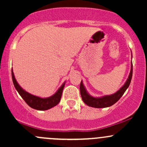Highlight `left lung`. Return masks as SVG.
<instances>
[{
	"label": "left lung",
	"instance_id": "8db88e82",
	"mask_svg": "<svg viewBox=\"0 0 147 147\" xmlns=\"http://www.w3.org/2000/svg\"><path fill=\"white\" fill-rule=\"evenodd\" d=\"M131 58H132V52H131ZM133 75V63L131 61V70L128 79H126V82L124 85L122 86L118 90L117 92L112 95H104L102 97H93L88 93L85 86L84 85L83 82H81L80 84V93L82 96V100L86 105L90 107L97 108V109H100V108H106L109 107L113 105L116 102L121 98V97L124 95L126 89L128 88L131 83V79H132Z\"/></svg>",
	"mask_w": 147,
	"mask_h": 147
}]
</instances>
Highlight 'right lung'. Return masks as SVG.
Here are the masks:
<instances>
[{"instance_id": "1", "label": "right lung", "mask_w": 147, "mask_h": 147, "mask_svg": "<svg viewBox=\"0 0 147 147\" xmlns=\"http://www.w3.org/2000/svg\"><path fill=\"white\" fill-rule=\"evenodd\" d=\"M11 77H12L13 84H14L15 88L18 91L22 98L24 99V101L28 104V106L38 111H46L57 106L59 103L61 98L63 89L65 86V82H66L65 81L54 95L48 97H41L38 96L32 95L31 93L25 90L16 81L12 69H11Z\"/></svg>"}]
</instances>
